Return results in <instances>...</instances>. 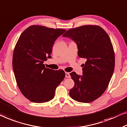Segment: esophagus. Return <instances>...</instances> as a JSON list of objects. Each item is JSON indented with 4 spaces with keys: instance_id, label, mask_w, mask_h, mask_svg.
<instances>
[{
    "instance_id": "obj_1",
    "label": "esophagus",
    "mask_w": 127,
    "mask_h": 127,
    "mask_svg": "<svg viewBox=\"0 0 127 127\" xmlns=\"http://www.w3.org/2000/svg\"><path fill=\"white\" fill-rule=\"evenodd\" d=\"M65 77H67V78H69V77H71V76H70L69 73L65 72Z\"/></svg>"
}]
</instances>
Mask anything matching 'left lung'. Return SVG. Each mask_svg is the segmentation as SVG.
I'll use <instances>...</instances> for the list:
<instances>
[{"instance_id":"left-lung-1","label":"left lung","mask_w":127,"mask_h":127,"mask_svg":"<svg viewBox=\"0 0 127 127\" xmlns=\"http://www.w3.org/2000/svg\"><path fill=\"white\" fill-rule=\"evenodd\" d=\"M63 37L76 43L79 58L86 59L83 75L70 73L75 86L72 99L90 103L101 96L108 86L115 68V53L108 35L99 26L86 25L67 30Z\"/></svg>"}]
</instances>
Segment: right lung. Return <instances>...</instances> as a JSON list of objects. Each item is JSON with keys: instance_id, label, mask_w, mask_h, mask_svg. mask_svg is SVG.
<instances>
[{"instance_id": "1", "label": "right lung", "mask_w": 127, "mask_h": 127, "mask_svg": "<svg viewBox=\"0 0 127 127\" xmlns=\"http://www.w3.org/2000/svg\"><path fill=\"white\" fill-rule=\"evenodd\" d=\"M65 30L39 25L23 32L15 45L12 67L17 85L22 94L33 103H45L55 96L57 87L65 77L63 70L45 68L55 41Z\"/></svg>"}]
</instances>
